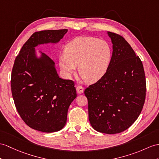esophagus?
Instances as JSON below:
<instances>
[{"instance_id":"obj_1","label":"esophagus","mask_w":159,"mask_h":159,"mask_svg":"<svg viewBox=\"0 0 159 159\" xmlns=\"http://www.w3.org/2000/svg\"><path fill=\"white\" fill-rule=\"evenodd\" d=\"M84 88L83 87H82V86H77V88H76V91H77V92L78 93V94H82V93L84 92Z\"/></svg>"}]
</instances>
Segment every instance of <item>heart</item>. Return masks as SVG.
<instances>
[{
	"instance_id": "obj_1",
	"label": "heart",
	"mask_w": 159,
	"mask_h": 159,
	"mask_svg": "<svg viewBox=\"0 0 159 159\" xmlns=\"http://www.w3.org/2000/svg\"><path fill=\"white\" fill-rule=\"evenodd\" d=\"M113 50L107 42L90 36L73 38L65 45L64 55L59 57V65L67 77L76 71L84 80L95 83L101 80L109 70Z\"/></svg>"
}]
</instances>
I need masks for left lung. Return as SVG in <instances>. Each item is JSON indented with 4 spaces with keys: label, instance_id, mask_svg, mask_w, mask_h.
I'll return each instance as SVG.
<instances>
[{
    "label": "left lung",
    "instance_id": "left-lung-1",
    "mask_svg": "<svg viewBox=\"0 0 159 159\" xmlns=\"http://www.w3.org/2000/svg\"><path fill=\"white\" fill-rule=\"evenodd\" d=\"M113 58L102 78L84 91L89 121L99 132L114 134L128 129L140 115L146 97V78L140 58L121 36L107 32Z\"/></svg>",
    "mask_w": 159,
    "mask_h": 159
}]
</instances>
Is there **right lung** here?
Returning <instances> with one entry per match:
<instances>
[{
    "mask_svg": "<svg viewBox=\"0 0 159 159\" xmlns=\"http://www.w3.org/2000/svg\"><path fill=\"white\" fill-rule=\"evenodd\" d=\"M68 30L34 33L22 46L11 73V91L17 112L31 128L45 133L62 129L69 107L77 97L74 83L58 75L55 63L38 46L57 44Z\"/></svg>",
    "mask_w": 159,
    "mask_h": 159,
    "instance_id": "add662e5",
    "label": "right lung"
}]
</instances>
